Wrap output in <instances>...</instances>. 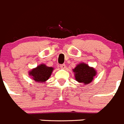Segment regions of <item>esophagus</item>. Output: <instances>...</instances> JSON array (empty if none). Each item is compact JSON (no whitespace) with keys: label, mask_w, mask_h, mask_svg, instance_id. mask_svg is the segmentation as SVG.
<instances>
[{"label":"esophagus","mask_w":124,"mask_h":124,"mask_svg":"<svg viewBox=\"0 0 124 124\" xmlns=\"http://www.w3.org/2000/svg\"><path fill=\"white\" fill-rule=\"evenodd\" d=\"M60 68H61V69H65V68H66V65H65V64H61V65H60Z\"/></svg>","instance_id":"34e87169"}]
</instances>
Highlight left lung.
Wrapping results in <instances>:
<instances>
[{"mask_svg": "<svg viewBox=\"0 0 124 124\" xmlns=\"http://www.w3.org/2000/svg\"><path fill=\"white\" fill-rule=\"evenodd\" d=\"M73 71L74 73L76 80L78 83H83L85 84L93 81L97 73L93 68L89 67L87 64L84 63L78 64Z\"/></svg>", "mask_w": 124, "mask_h": 124, "instance_id": "1", "label": "left lung"}]
</instances>
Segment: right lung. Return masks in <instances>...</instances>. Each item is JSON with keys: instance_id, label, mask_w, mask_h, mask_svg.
Wrapping results in <instances>:
<instances>
[{"instance_id": "add662e5", "label": "right lung", "mask_w": 124, "mask_h": 124, "mask_svg": "<svg viewBox=\"0 0 124 124\" xmlns=\"http://www.w3.org/2000/svg\"><path fill=\"white\" fill-rule=\"evenodd\" d=\"M53 71V68L48 67L44 64L38 66L29 72V75L31 76L33 79L37 83H44L50 77Z\"/></svg>"}]
</instances>
